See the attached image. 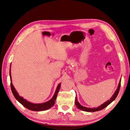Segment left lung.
Listing matches in <instances>:
<instances>
[{
	"label": "left lung",
	"mask_w": 130,
	"mask_h": 130,
	"mask_svg": "<svg viewBox=\"0 0 130 130\" xmlns=\"http://www.w3.org/2000/svg\"><path fill=\"white\" fill-rule=\"evenodd\" d=\"M120 86H121V79H120V80L119 82V84L118 85V88H117L116 91L114 93V94H113L112 97L110 98V100L106 101V102L102 104L100 106L96 107V108H95V107H93V108H90V107H85V106L81 105L78 102V99H77V96H75V105H76V106H77L78 109L82 110L83 111H87V112H95V111H98L102 110V109L105 108V107H106L107 106H108L110 103H111L113 101L116 99V98L117 97V96H118V95L119 94Z\"/></svg>",
	"instance_id": "8db88e82"
}]
</instances>
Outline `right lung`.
<instances>
[{
	"label": "right lung",
	"instance_id": "obj_1",
	"mask_svg": "<svg viewBox=\"0 0 130 130\" xmlns=\"http://www.w3.org/2000/svg\"><path fill=\"white\" fill-rule=\"evenodd\" d=\"M10 67H11V66H10ZM9 73H10V80L11 82L10 68V72H9ZM61 83H59L58 85L54 95L53 96L51 99H50L49 101H48V102H47L46 103H43L41 104H34V103H32L28 102V101H27L26 100L24 99L23 97H22L19 95V94L18 93L17 90H16V89H15V88L14 87L11 82L10 83V86H11V89L12 94H13L15 99H17L19 102L20 104H21L24 107H25L26 108H27L28 110L35 111H44V110H48L54 105L55 100L56 99L57 96L58 92L60 89V87H61Z\"/></svg>",
	"mask_w": 130,
	"mask_h": 130
}]
</instances>
